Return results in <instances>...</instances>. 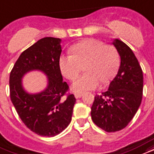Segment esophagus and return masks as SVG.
Returning a JSON list of instances; mask_svg holds the SVG:
<instances>
[{
	"label": "esophagus",
	"mask_w": 154,
	"mask_h": 154,
	"mask_svg": "<svg viewBox=\"0 0 154 154\" xmlns=\"http://www.w3.org/2000/svg\"><path fill=\"white\" fill-rule=\"evenodd\" d=\"M74 95H75V98H76V99H79V98L82 97V93H75Z\"/></svg>",
	"instance_id": "1"
}]
</instances>
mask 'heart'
Here are the masks:
<instances>
[{
    "mask_svg": "<svg viewBox=\"0 0 154 154\" xmlns=\"http://www.w3.org/2000/svg\"><path fill=\"white\" fill-rule=\"evenodd\" d=\"M71 54L62 55L59 60L60 71L70 81L77 79L84 66L86 73L72 85V90L84 92L94 90L100 85L109 83L118 74L120 56L110 45L96 39H86L69 49Z\"/></svg>",
    "mask_w": 154,
    "mask_h": 154,
    "instance_id": "obj_1",
    "label": "heart"
}]
</instances>
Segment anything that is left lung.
Returning <instances> with one entry per match:
<instances>
[{
    "label": "left lung",
    "mask_w": 154,
    "mask_h": 154,
    "mask_svg": "<svg viewBox=\"0 0 154 154\" xmlns=\"http://www.w3.org/2000/svg\"><path fill=\"white\" fill-rule=\"evenodd\" d=\"M121 57V65L109 90L96 94L91 106L92 121L107 132L125 128L137 112L143 96V72L131 49L120 40L112 42Z\"/></svg>",
    "instance_id": "1"
}]
</instances>
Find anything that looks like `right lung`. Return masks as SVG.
<instances>
[{
    "instance_id": "right-lung-1",
    "label": "right lung",
    "mask_w": 154,
    "mask_h": 154,
    "mask_svg": "<svg viewBox=\"0 0 154 154\" xmlns=\"http://www.w3.org/2000/svg\"><path fill=\"white\" fill-rule=\"evenodd\" d=\"M61 40L44 37L20 54L10 75V95L18 115L32 131L42 136H54L72 120L76 99L63 81L59 60ZM41 70L48 77V86L36 95L28 94L22 86V76Z\"/></svg>"
}]
</instances>
